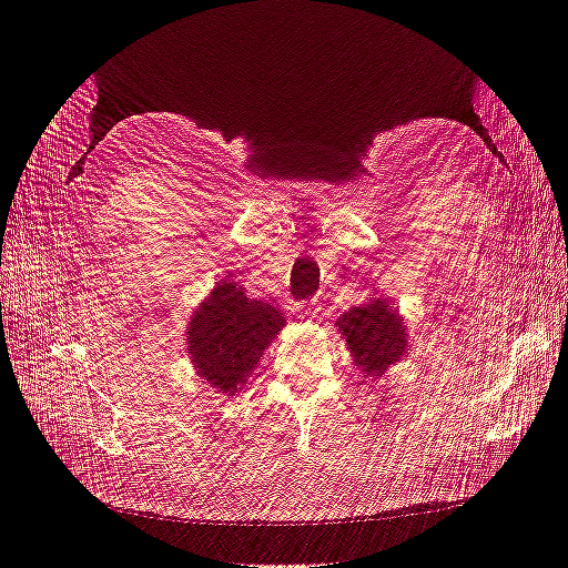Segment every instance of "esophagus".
<instances>
[{"instance_id":"obj_1","label":"esophagus","mask_w":568,"mask_h":568,"mask_svg":"<svg viewBox=\"0 0 568 568\" xmlns=\"http://www.w3.org/2000/svg\"><path fill=\"white\" fill-rule=\"evenodd\" d=\"M320 311H322V307H320V303L313 298V301H307L303 307H301V313L305 315V317H317L320 315Z\"/></svg>"}]
</instances>
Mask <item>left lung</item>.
<instances>
[{"instance_id":"left-lung-1","label":"left lung","mask_w":568,"mask_h":568,"mask_svg":"<svg viewBox=\"0 0 568 568\" xmlns=\"http://www.w3.org/2000/svg\"><path fill=\"white\" fill-rule=\"evenodd\" d=\"M336 326L341 336L346 338L359 372L374 376V379H379L407 353L405 322L386 298L351 307L346 315L336 320Z\"/></svg>"}]
</instances>
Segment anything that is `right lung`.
I'll return each instance as SVG.
<instances>
[{
    "instance_id": "obj_1",
    "label": "right lung",
    "mask_w": 568,
    "mask_h": 568,
    "mask_svg": "<svg viewBox=\"0 0 568 568\" xmlns=\"http://www.w3.org/2000/svg\"><path fill=\"white\" fill-rule=\"evenodd\" d=\"M282 326L277 307L248 298L242 286L225 280L194 311L186 326V353L203 382L234 395Z\"/></svg>"
}]
</instances>
